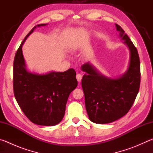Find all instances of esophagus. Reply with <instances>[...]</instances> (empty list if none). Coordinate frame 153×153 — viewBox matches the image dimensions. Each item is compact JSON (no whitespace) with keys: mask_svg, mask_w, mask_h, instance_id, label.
<instances>
[{"mask_svg":"<svg viewBox=\"0 0 153 153\" xmlns=\"http://www.w3.org/2000/svg\"><path fill=\"white\" fill-rule=\"evenodd\" d=\"M76 78H77V81H78V82H80L82 80V75L80 74H77L76 75Z\"/></svg>","mask_w":153,"mask_h":153,"instance_id":"obj_1","label":"esophagus"}]
</instances>
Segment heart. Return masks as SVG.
Masks as SVG:
<instances>
[{"label":"heart","instance_id":"obj_1","mask_svg":"<svg viewBox=\"0 0 153 153\" xmlns=\"http://www.w3.org/2000/svg\"><path fill=\"white\" fill-rule=\"evenodd\" d=\"M74 48V47H73V48Z\"/></svg>","mask_w":153,"mask_h":153}]
</instances>
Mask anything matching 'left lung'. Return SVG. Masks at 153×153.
Segmentation results:
<instances>
[{
    "label": "left lung",
    "instance_id": "8db88e82",
    "mask_svg": "<svg viewBox=\"0 0 153 153\" xmlns=\"http://www.w3.org/2000/svg\"><path fill=\"white\" fill-rule=\"evenodd\" d=\"M120 37L130 52L129 67L123 76L108 78L90 63L82 66L85 106L90 121L105 124L113 122L127 114L134 104L140 84V63L135 46L120 25L115 24Z\"/></svg>",
    "mask_w": 153,
    "mask_h": 153
}]
</instances>
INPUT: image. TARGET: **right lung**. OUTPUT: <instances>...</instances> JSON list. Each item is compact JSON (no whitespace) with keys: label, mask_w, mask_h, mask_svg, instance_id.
<instances>
[{"label":"right lung","mask_w":153,"mask_h":153,"mask_svg":"<svg viewBox=\"0 0 153 153\" xmlns=\"http://www.w3.org/2000/svg\"><path fill=\"white\" fill-rule=\"evenodd\" d=\"M25 36L15 54L13 62V91L18 105L32 123L53 126L60 123L65 111L67 99L77 86L74 69L46 74L27 71L22 53V46L36 27Z\"/></svg>","instance_id":"add662e5"}]
</instances>
